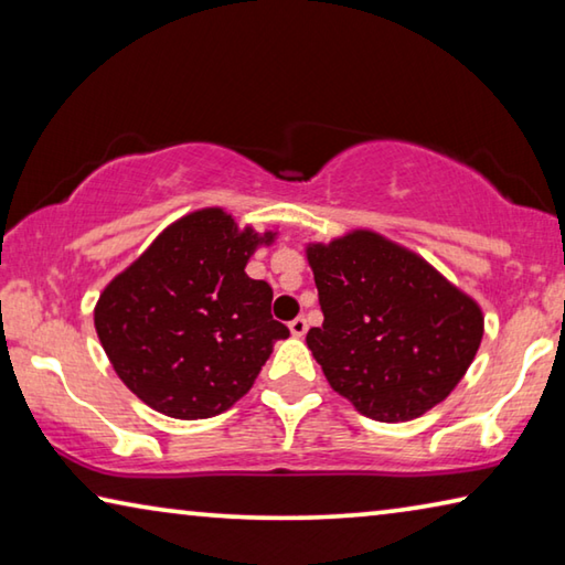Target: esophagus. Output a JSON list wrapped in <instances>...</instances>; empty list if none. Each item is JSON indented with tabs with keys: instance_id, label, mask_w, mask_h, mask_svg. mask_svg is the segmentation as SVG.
<instances>
[{
	"instance_id": "1",
	"label": "esophagus",
	"mask_w": 565,
	"mask_h": 565,
	"mask_svg": "<svg viewBox=\"0 0 565 565\" xmlns=\"http://www.w3.org/2000/svg\"><path fill=\"white\" fill-rule=\"evenodd\" d=\"M289 329H291V333H294L296 339H301L303 333H306V329H309V323H306L303 317H296V319L289 323Z\"/></svg>"
}]
</instances>
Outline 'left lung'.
I'll use <instances>...</instances> for the list:
<instances>
[{
	"label": "left lung",
	"mask_w": 565,
	"mask_h": 565,
	"mask_svg": "<svg viewBox=\"0 0 565 565\" xmlns=\"http://www.w3.org/2000/svg\"><path fill=\"white\" fill-rule=\"evenodd\" d=\"M323 323L306 333L337 394L374 420H411L451 394L483 337L478 303L374 232L306 248Z\"/></svg>",
	"instance_id": "1"
}]
</instances>
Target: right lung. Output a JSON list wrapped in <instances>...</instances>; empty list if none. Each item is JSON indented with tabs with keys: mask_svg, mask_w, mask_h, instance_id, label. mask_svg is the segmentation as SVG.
Masks as SVG:
<instances>
[{
	"mask_svg": "<svg viewBox=\"0 0 565 565\" xmlns=\"http://www.w3.org/2000/svg\"><path fill=\"white\" fill-rule=\"evenodd\" d=\"M274 234L238 226L224 209L186 214L102 291L94 327L117 376L171 418H209L234 406L259 376L274 341V291L246 276Z\"/></svg>",
	"mask_w": 565,
	"mask_h": 565,
	"instance_id": "obj_1",
	"label": "right lung"
}]
</instances>
